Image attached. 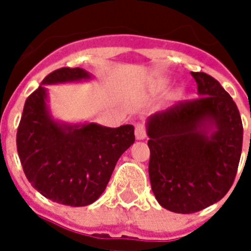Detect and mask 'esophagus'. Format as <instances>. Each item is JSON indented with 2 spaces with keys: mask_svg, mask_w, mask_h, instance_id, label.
Returning a JSON list of instances; mask_svg holds the SVG:
<instances>
[{
  "mask_svg": "<svg viewBox=\"0 0 251 251\" xmlns=\"http://www.w3.org/2000/svg\"><path fill=\"white\" fill-rule=\"evenodd\" d=\"M134 134H136V138L139 139V141L147 138V130H146L145 124L137 123L136 129H134Z\"/></svg>",
  "mask_w": 251,
  "mask_h": 251,
  "instance_id": "esophagus-1",
  "label": "esophagus"
}]
</instances>
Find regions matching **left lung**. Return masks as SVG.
<instances>
[{"label": "left lung", "mask_w": 251, "mask_h": 251, "mask_svg": "<svg viewBox=\"0 0 251 251\" xmlns=\"http://www.w3.org/2000/svg\"><path fill=\"white\" fill-rule=\"evenodd\" d=\"M200 97L148 119L151 186L162 207L194 214L220 201L234 183L243 148L238 106L206 73H191ZM207 125L215 130L207 136Z\"/></svg>", "instance_id": "left-lung-1"}]
</instances>
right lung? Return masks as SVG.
Instances as JSON below:
<instances>
[{
    "instance_id": "right-lung-1",
    "label": "right lung",
    "mask_w": 251,
    "mask_h": 251,
    "mask_svg": "<svg viewBox=\"0 0 251 251\" xmlns=\"http://www.w3.org/2000/svg\"><path fill=\"white\" fill-rule=\"evenodd\" d=\"M80 68L50 73L26 99L16 134L17 152L28 182L40 194L66 206H86L99 199L117 161L134 142V127L95 123L61 126L51 119L43 84L88 79Z\"/></svg>"
}]
</instances>
